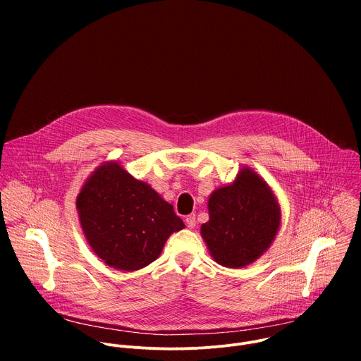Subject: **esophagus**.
<instances>
[{
  "instance_id": "esophagus-1",
  "label": "esophagus",
  "mask_w": 361,
  "mask_h": 361,
  "mask_svg": "<svg viewBox=\"0 0 361 361\" xmlns=\"http://www.w3.org/2000/svg\"><path fill=\"white\" fill-rule=\"evenodd\" d=\"M185 224H187V227H188V228H194V227H195V224H197V221H195V216H194V214H190V216L185 219Z\"/></svg>"
}]
</instances>
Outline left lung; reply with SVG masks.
I'll return each instance as SVG.
<instances>
[{"instance_id": "1", "label": "left lung", "mask_w": 361, "mask_h": 361, "mask_svg": "<svg viewBox=\"0 0 361 361\" xmlns=\"http://www.w3.org/2000/svg\"><path fill=\"white\" fill-rule=\"evenodd\" d=\"M209 221L201 237L213 260L227 269H243L270 248L281 226V207L271 185L244 166L234 181L209 197Z\"/></svg>"}]
</instances>
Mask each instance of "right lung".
<instances>
[{"instance_id": "obj_1", "label": "right lung", "mask_w": 361, "mask_h": 361, "mask_svg": "<svg viewBox=\"0 0 361 361\" xmlns=\"http://www.w3.org/2000/svg\"><path fill=\"white\" fill-rule=\"evenodd\" d=\"M75 205L91 250L121 271L157 260L169 237L185 227L170 202L117 160L101 163L88 176Z\"/></svg>"}]
</instances>
